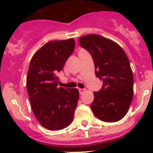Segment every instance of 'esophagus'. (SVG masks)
<instances>
[{"label": "esophagus", "mask_w": 153, "mask_h": 153, "mask_svg": "<svg viewBox=\"0 0 153 153\" xmlns=\"http://www.w3.org/2000/svg\"><path fill=\"white\" fill-rule=\"evenodd\" d=\"M78 90H79L80 94H81V95H82V94L84 93V92H85L86 89H81V88H79V89H78Z\"/></svg>", "instance_id": "esophagus-1"}]
</instances>
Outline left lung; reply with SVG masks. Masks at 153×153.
<instances>
[{"label": "left lung", "instance_id": "1", "mask_svg": "<svg viewBox=\"0 0 153 153\" xmlns=\"http://www.w3.org/2000/svg\"><path fill=\"white\" fill-rule=\"evenodd\" d=\"M81 47L92 56L95 75L103 81L94 92L90 107L94 115L105 122H115L127 113L133 95V75L129 59L115 41L98 35L79 38Z\"/></svg>", "mask_w": 153, "mask_h": 153}]
</instances>
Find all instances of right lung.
Instances as JSON below:
<instances>
[{
	"label": "right lung",
	"mask_w": 153,
	"mask_h": 153,
	"mask_svg": "<svg viewBox=\"0 0 153 153\" xmlns=\"http://www.w3.org/2000/svg\"><path fill=\"white\" fill-rule=\"evenodd\" d=\"M75 49V40L49 41L32 56L27 77V89L32 112L41 126L60 130L72 122L79 92L58 87V73Z\"/></svg>",
	"instance_id": "1"
}]
</instances>
